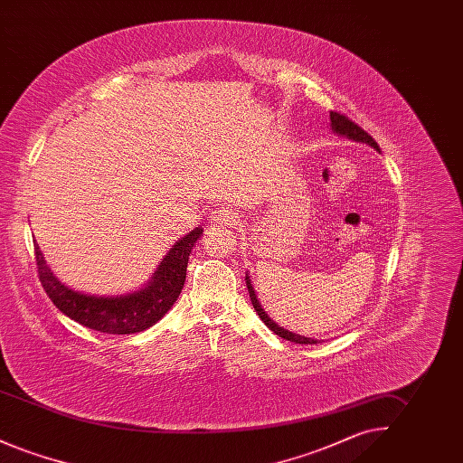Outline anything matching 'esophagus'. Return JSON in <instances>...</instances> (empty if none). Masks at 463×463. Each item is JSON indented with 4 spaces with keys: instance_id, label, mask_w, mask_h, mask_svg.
I'll list each match as a JSON object with an SVG mask.
<instances>
[{
    "instance_id": "obj_1",
    "label": "esophagus",
    "mask_w": 463,
    "mask_h": 463,
    "mask_svg": "<svg viewBox=\"0 0 463 463\" xmlns=\"http://www.w3.org/2000/svg\"><path fill=\"white\" fill-rule=\"evenodd\" d=\"M238 221V213L234 212V210H231V208H227V206H222L219 210H215V212H212V215H210V223L212 225H234Z\"/></svg>"
}]
</instances>
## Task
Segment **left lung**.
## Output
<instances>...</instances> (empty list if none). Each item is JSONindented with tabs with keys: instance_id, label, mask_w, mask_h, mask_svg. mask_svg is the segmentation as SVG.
Listing matches in <instances>:
<instances>
[{
	"instance_id": "8db88e82",
	"label": "left lung",
	"mask_w": 463,
	"mask_h": 463,
	"mask_svg": "<svg viewBox=\"0 0 463 463\" xmlns=\"http://www.w3.org/2000/svg\"><path fill=\"white\" fill-rule=\"evenodd\" d=\"M330 121L333 133L342 135V137H347V138L355 140V142L368 144V146L373 147L374 151L380 153V147H378V144L374 142L373 137L364 132L361 127H357L347 116H344V114H340V112H335V110H330ZM246 287H248V293H250V298H251L253 307H255L259 317L264 321L265 326H267L269 330L274 331V333L279 335L281 338L289 340V342H295V344H304V345L307 344V345H312V344H319V342H321V340H314V338H308V336H304V335H297V333H293V331L285 330V328H281L279 325H276V323L265 314L264 308L260 306V302H259V298H257V295H255V289L251 287V281H250V276H248V274H246Z\"/></svg>"
}]
</instances>
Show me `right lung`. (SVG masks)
Instances as JSON below:
<instances>
[{
    "mask_svg": "<svg viewBox=\"0 0 463 463\" xmlns=\"http://www.w3.org/2000/svg\"><path fill=\"white\" fill-rule=\"evenodd\" d=\"M201 234L203 227H196L180 238L165 255L149 283L127 295L99 297L71 289L53 276L34 240L38 276L53 306L72 321L100 333L132 335L151 328L175 304L185 283L191 250Z\"/></svg>",
    "mask_w": 463,
    "mask_h": 463,
    "instance_id": "add662e5",
    "label": "right lung"
}]
</instances>
